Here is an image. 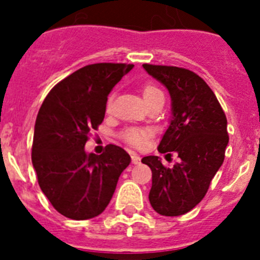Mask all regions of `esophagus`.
Returning <instances> with one entry per match:
<instances>
[{
    "label": "esophagus",
    "instance_id": "34e87169",
    "mask_svg": "<svg viewBox=\"0 0 260 260\" xmlns=\"http://www.w3.org/2000/svg\"><path fill=\"white\" fill-rule=\"evenodd\" d=\"M132 161L133 164H139V162H141V157H139L137 153H132Z\"/></svg>",
    "mask_w": 260,
    "mask_h": 260
}]
</instances>
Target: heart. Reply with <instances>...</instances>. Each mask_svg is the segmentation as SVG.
Returning a JSON list of instances; mask_svg holds the SVG:
<instances>
[{
	"label": "heart",
	"mask_w": 260,
	"mask_h": 260,
	"mask_svg": "<svg viewBox=\"0 0 260 260\" xmlns=\"http://www.w3.org/2000/svg\"><path fill=\"white\" fill-rule=\"evenodd\" d=\"M141 92L143 96L146 104L152 102L153 99L160 98L162 96L161 89L156 87L152 83H146L141 87ZM112 105H113V95H110L108 98L107 102V112L112 110ZM151 137V132L148 128H142V127H128L126 128L125 132L122 133V139L126 144L134 148H142L147 144L148 139Z\"/></svg>",
	"instance_id": "b5f03b06"
}]
</instances>
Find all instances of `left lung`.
<instances>
[{"mask_svg":"<svg viewBox=\"0 0 260 260\" xmlns=\"http://www.w3.org/2000/svg\"><path fill=\"white\" fill-rule=\"evenodd\" d=\"M143 68L167 87L172 98L173 117L158 152H177L181 158L172 168L164 167L157 156L142 158L152 172L148 198L160 215L180 216L204 198L224 161L229 142L226 116L212 89L194 71L150 63Z\"/></svg>","mask_w":260,"mask_h":260,"instance_id":"left-lung-1","label":"left lung"}]
</instances>
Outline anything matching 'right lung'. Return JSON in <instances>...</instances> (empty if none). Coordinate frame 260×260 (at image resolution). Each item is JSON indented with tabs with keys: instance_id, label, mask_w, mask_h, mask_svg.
<instances>
[{
	"instance_id": "right-lung-1",
	"label": "right lung",
	"mask_w": 260,
	"mask_h": 260,
	"mask_svg": "<svg viewBox=\"0 0 260 260\" xmlns=\"http://www.w3.org/2000/svg\"><path fill=\"white\" fill-rule=\"evenodd\" d=\"M133 63H92L50 89L36 117L32 164L41 191L61 215L92 219L107 208L130 164L123 148L108 144L98 156L84 151L105 116L108 95Z\"/></svg>"
}]
</instances>
